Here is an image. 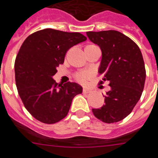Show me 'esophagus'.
<instances>
[{
	"instance_id": "34e87169",
	"label": "esophagus",
	"mask_w": 158,
	"mask_h": 158,
	"mask_svg": "<svg viewBox=\"0 0 158 158\" xmlns=\"http://www.w3.org/2000/svg\"><path fill=\"white\" fill-rule=\"evenodd\" d=\"M89 90H88V89H82V93H83V94H88V93H89Z\"/></svg>"
}]
</instances>
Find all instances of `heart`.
I'll list each match as a JSON object with an SVG mask.
<instances>
[{
  "instance_id": "b5f03b06",
  "label": "heart",
  "mask_w": 158,
  "mask_h": 158,
  "mask_svg": "<svg viewBox=\"0 0 158 158\" xmlns=\"http://www.w3.org/2000/svg\"><path fill=\"white\" fill-rule=\"evenodd\" d=\"M93 46H95L94 45H86V48H89V47H93ZM75 79H76L77 82H79V83H82V84H84L86 83V81H87L88 78H89V76H88V74L86 72H78V73L75 74Z\"/></svg>"
}]
</instances>
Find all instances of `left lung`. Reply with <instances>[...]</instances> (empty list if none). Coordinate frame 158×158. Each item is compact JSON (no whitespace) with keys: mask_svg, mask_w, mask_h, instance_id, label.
Returning a JSON list of instances; mask_svg holds the SVG:
<instances>
[{"mask_svg":"<svg viewBox=\"0 0 158 158\" xmlns=\"http://www.w3.org/2000/svg\"><path fill=\"white\" fill-rule=\"evenodd\" d=\"M86 35L102 49L100 88L106 81L110 86L103 95L105 106L92 112L104 123L119 122L131 113L143 94L146 80L143 55L137 44L119 31H88Z\"/></svg>","mask_w":158,"mask_h":158,"instance_id":"obj_1","label":"left lung"}]
</instances>
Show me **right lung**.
I'll return each mask as SVG.
<instances>
[{
    "label": "right lung",
    "instance_id": "add662e5",
    "mask_svg": "<svg viewBox=\"0 0 158 158\" xmlns=\"http://www.w3.org/2000/svg\"><path fill=\"white\" fill-rule=\"evenodd\" d=\"M86 40L78 32L38 31L21 45L15 61L17 90L24 107L38 121L52 124L69 113L74 97L82 93L76 82L57 83L52 76L70 48Z\"/></svg>",
    "mask_w": 158,
    "mask_h": 158
}]
</instances>
